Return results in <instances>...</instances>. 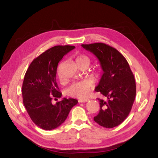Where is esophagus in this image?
<instances>
[{"label":"esophagus","mask_w":158,"mask_h":158,"mask_svg":"<svg viewBox=\"0 0 158 158\" xmlns=\"http://www.w3.org/2000/svg\"><path fill=\"white\" fill-rule=\"evenodd\" d=\"M89 99L88 98H85V99H79V102H88L89 101Z\"/></svg>","instance_id":"esophagus-1"}]
</instances>
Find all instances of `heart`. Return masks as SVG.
<instances>
[{
	"instance_id": "b5f03b06",
	"label": "heart",
	"mask_w": 158,
	"mask_h": 158,
	"mask_svg": "<svg viewBox=\"0 0 158 158\" xmlns=\"http://www.w3.org/2000/svg\"><path fill=\"white\" fill-rule=\"evenodd\" d=\"M91 58L85 54H81L77 57L76 63L79 68L84 67L86 69L88 68L91 64ZM101 70L98 69L94 70L89 74L90 77L94 79H98L101 76ZM58 76L60 81H62V79L60 75L59 70H58ZM94 83L91 79H85L81 81H79L73 83L68 89V94L71 96L76 97L79 98H84L88 96L90 90L94 87Z\"/></svg>"
}]
</instances>
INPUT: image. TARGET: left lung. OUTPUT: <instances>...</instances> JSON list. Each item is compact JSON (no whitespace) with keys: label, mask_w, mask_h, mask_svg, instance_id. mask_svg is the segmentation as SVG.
I'll list each match as a JSON object with an SVG mask.
<instances>
[{"label":"left lung","mask_w":158,"mask_h":158,"mask_svg":"<svg viewBox=\"0 0 158 158\" xmlns=\"http://www.w3.org/2000/svg\"><path fill=\"white\" fill-rule=\"evenodd\" d=\"M81 45L98 58L103 70L95 91L105 99L98 98L100 111L94 120L106 128L119 126L128 116L136 96V82L129 64L122 53L105 43Z\"/></svg>","instance_id":"obj_1"}]
</instances>
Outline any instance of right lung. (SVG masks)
I'll use <instances>...</instances> for the list:
<instances>
[{"instance_id": "right-lung-1", "label": "right lung", "mask_w": 158, "mask_h": 158, "mask_svg": "<svg viewBox=\"0 0 158 158\" xmlns=\"http://www.w3.org/2000/svg\"><path fill=\"white\" fill-rule=\"evenodd\" d=\"M72 45H57L32 60L26 70L22 84L23 103L32 121L43 130L60 126L78 100L66 98L53 105V99L62 96L56 76L59 62L75 48Z\"/></svg>"}]
</instances>
